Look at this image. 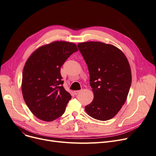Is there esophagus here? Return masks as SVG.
I'll return each instance as SVG.
<instances>
[{
	"label": "esophagus",
	"instance_id": "obj_1",
	"mask_svg": "<svg viewBox=\"0 0 156 156\" xmlns=\"http://www.w3.org/2000/svg\"><path fill=\"white\" fill-rule=\"evenodd\" d=\"M80 92H81V90H76V91L74 92V94H75V95H77V94H79Z\"/></svg>",
	"mask_w": 156,
	"mask_h": 156
}]
</instances>
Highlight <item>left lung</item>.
I'll use <instances>...</instances> for the list:
<instances>
[{
    "label": "left lung",
    "mask_w": 156,
    "mask_h": 156,
    "mask_svg": "<svg viewBox=\"0 0 156 156\" xmlns=\"http://www.w3.org/2000/svg\"><path fill=\"white\" fill-rule=\"evenodd\" d=\"M78 47L87 64L94 95L93 101L85 109L95 119H110L125 104L132 83L128 59L111 44L87 42L78 44Z\"/></svg>",
    "instance_id": "left-lung-1"
}]
</instances>
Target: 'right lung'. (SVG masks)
Listing matches in <instances>:
<instances>
[{
	"instance_id": "1",
	"label": "right lung",
	"mask_w": 156,
	"mask_h": 156,
	"mask_svg": "<svg viewBox=\"0 0 156 156\" xmlns=\"http://www.w3.org/2000/svg\"><path fill=\"white\" fill-rule=\"evenodd\" d=\"M77 51L75 44L56 41L39 47L26 62L23 71V96L38 119L52 121L65 112L71 96L62 86L61 68Z\"/></svg>"
}]
</instances>
